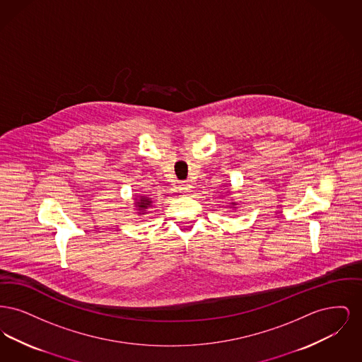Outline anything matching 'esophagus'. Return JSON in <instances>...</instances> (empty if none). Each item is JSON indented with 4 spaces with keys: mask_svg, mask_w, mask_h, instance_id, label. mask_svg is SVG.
<instances>
[{
    "mask_svg": "<svg viewBox=\"0 0 362 362\" xmlns=\"http://www.w3.org/2000/svg\"><path fill=\"white\" fill-rule=\"evenodd\" d=\"M179 189H180V192H189V189H191V185H189L187 180L180 182V185H179Z\"/></svg>",
    "mask_w": 362,
    "mask_h": 362,
    "instance_id": "34e87169",
    "label": "esophagus"
}]
</instances>
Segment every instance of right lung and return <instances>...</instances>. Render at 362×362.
Wrapping results in <instances>:
<instances>
[{"mask_svg":"<svg viewBox=\"0 0 362 362\" xmlns=\"http://www.w3.org/2000/svg\"><path fill=\"white\" fill-rule=\"evenodd\" d=\"M137 204L139 210H144V209H148V206H151V201L146 197H141V199L138 201Z\"/></svg>","mask_w":362,"mask_h":362,"instance_id":"right-lung-1","label":"right lung"}]
</instances>
